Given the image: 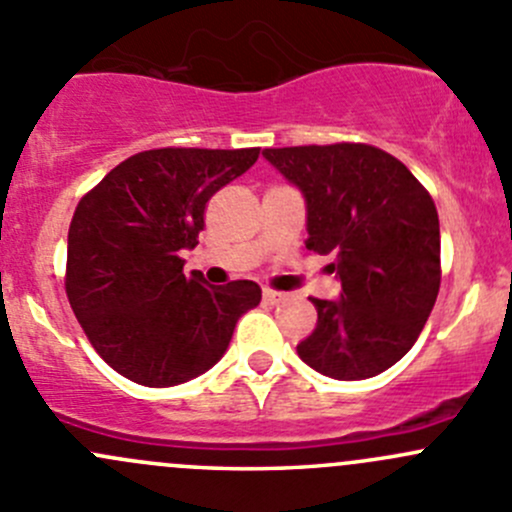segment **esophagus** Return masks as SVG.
<instances>
[{
  "instance_id": "esophagus-1",
  "label": "esophagus",
  "mask_w": 512,
  "mask_h": 512,
  "mask_svg": "<svg viewBox=\"0 0 512 512\" xmlns=\"http://www.w3.org/2000/svg\"><path fill=\"white\" fill-rule=\"evenodd\" d=\"M262 297H265L267 304H280L282 299L287 297V294L285 292H275V289H265V292H262Z\"/></svg>"
}]
</instances>
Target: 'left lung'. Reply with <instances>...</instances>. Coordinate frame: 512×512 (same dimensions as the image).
I'll return each instance as SVG.
<instances>
[{
    "label": "left lung",
    "mask_w": 512,
    "mask_h": 512,
    "mask_svg": "<svg viewBox=\"0 0 512 512\" xmlns=\"http://www.w3.org/2000/svg\"><path fill=\"white\" fill-rule=\"evenodd\" d=\"M302 193L307 247L329 255L342 292L317 299L304 364L339 381L394 366L418 339L441 287V227L431 195L401 160L364 143L265 148Z\"/></svg>",
    "instance_id": "8db88e82"
}]
</instances>
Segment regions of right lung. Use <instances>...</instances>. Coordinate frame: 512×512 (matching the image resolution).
I'll list each match as a JSON object with an SVG mask.
<instances>
[{
	"label": "right lung",
	"mask_w": 512,
	"mask_h": 512,
	"mask_svg": "<svg viewBox=\"0 0 512 512\" xmlns=\"http://www.w3.org/2000/svg\"><path fill=\"white\" fill-rule=\"evenodd\" d=\"M260 148H158L123 160L76 208L66 294L111 369L136 384L178 386L213 369L257 282L208 285L185 275L208 200L255 165Z\"/></svg>",
	"instance_id": "1"
}]
</instances>
